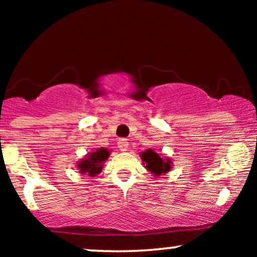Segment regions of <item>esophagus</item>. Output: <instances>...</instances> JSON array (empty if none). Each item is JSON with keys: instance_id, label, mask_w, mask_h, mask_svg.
Returning a JSON list of instances; mask_svg holds the SVG:
<instances>
[{"instance_id": "34e87169", "label": "esophagus", "mask_w": 257, "mask_h": 257, "mask_svg": "<svg viewBox=\"0 0 257 257\" xmlns=\"http://www.w3.org/2000/svg\"><path fill=\"white\" fill-rule=\"evenodd\" d=\"M128 141H126V139H119L118 140V149L120 151H126L128 150Z\"/></svg>"}]
</instances>
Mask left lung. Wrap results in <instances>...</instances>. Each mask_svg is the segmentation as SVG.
I'll use <instances>...</instances> for the list:
<instances>
[{"instance_id": "1", "label": "left lung", "mask_w": 257, "mask_h": 257, "mask_svg": "<svg viewBox=\"0 0 257 257\" xmlns=\"http://www.w3.org/2000/svg\"><path fill=\"white\" fill-rule=\"evenodd\" d=\"M140 156L144 164H146V169L155 176L167 174L172 169V161L169 158H162L158 153H156L151 149L140 153Z\"/></svg>"}]
</instances>
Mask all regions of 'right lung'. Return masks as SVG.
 I'll return each mask as SVG.
<instances>
[{"label": "right lung", "instance_id": "obj_1", "mask_svg": "<svg viewBox=\"0 0 257 257\" xmlns=\"http://www.w3.org/2000/svg\"><path fill=\"white\" fill-rule=\"evenodd\" d=\"M108 156H110V152H108L107 149H104V147L94 152L88 153L85 158L78 162L77 168L79 173L84 174V175L87 174L89 176L98 175L99 173H101L104 162L108 158Z\"/></svg>", "mask_w": 257, "mask_h": 257}]
</instances>
